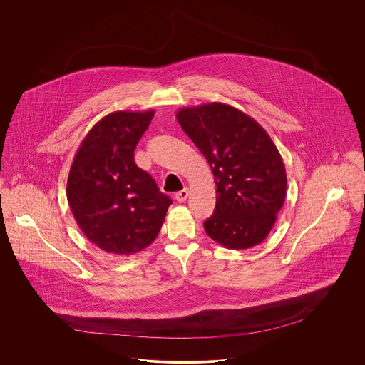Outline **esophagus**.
<instances>
[{"label": "esophagus", "instance_id": "34e87169", "mask_svg": "<svg viewBox=\"0 0 365 365\" xmlns=\"http://www.w3.org/2000/svg\"><path fill=\"white\" fill-rule=\"evenodd\" d=\"M187 197H189V190H187V189L178 191V192L175 194V200H176L178 202H185V201L187 200Z\"/></svg>", "mask_w": 365, "mask_h": 365}]
</instances>
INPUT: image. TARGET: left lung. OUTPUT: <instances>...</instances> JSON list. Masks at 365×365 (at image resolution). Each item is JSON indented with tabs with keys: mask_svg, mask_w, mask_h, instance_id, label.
<instances>
[{
	"mask_svg": "<svg viewBox=\"0 0 365 365\" xmlns=\"http://www.w3.org/2000/svg\"><path fill=\"white\" fill-rule=\"evenodd\" d=\"M176 119L215 176L216 207L204 222L228 249L262 242L286 198L287 176L275 143L259 123L222 103L182 108Z\"/></svg>",
	"mask_w": 365,
	"mask_h": 365,
	"instance_id": "8db88e82",
	"label": "left lung"
}]
</instances>
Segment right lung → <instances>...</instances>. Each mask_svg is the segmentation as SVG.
Wrapping results in <instances>:
<instances>
[{"instance_id": "1", "label": "right lung", "mask_w": 365, "mask_h": 365, "mask_svg": "<svg viewBox=\"0 0 365 365\" xmlns=\"http://www.w3.org/2000/svg\"><path fill=\"white\" fill-rule=\"evenodd\" d=\"M155 110L106 115L82 140L67 182L71 212L97 247L134 255L156 240L171 198L137 167L134 150Z\"/></svg>"}]
</instances>
